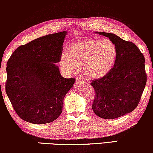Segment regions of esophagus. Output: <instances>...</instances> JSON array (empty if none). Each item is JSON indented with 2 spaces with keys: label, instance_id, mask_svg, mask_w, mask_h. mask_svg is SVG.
Instances as JSON below:
<instances>
[{
  "label": "esophagus",
  "instance_id": "esophagus-1",
  "mask_svg": "<svg viewBox=\"0 0 153 153\" xmlns=\"http://www.w3.org/2000/svg\"><path fill=\"white\" fill-rule=\"evenodd\" d=\"M83 81H84V79H82V78H80V77H77V78H76V83L83 82Z\"/></svg>",
  "mask_w": 153,
  "mask_h": 153
}]
</instances>
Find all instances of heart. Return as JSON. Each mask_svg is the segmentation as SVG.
I'll return each instance as SVG.
<instances>
[{"label":"heart","mask_w":153,"mask_h":153,"mask_svg":"<svg viewBox=\"0 0 153 153\" xmlns=\"http://www.w3.org/2000/svg\"><path fill=\"white\" fill-rule=\"evenodd\" d=\"M118 49L109 39H85L72 44L60 54L59 64L64 72L76 73L79 65L91 79H99L107 75L116 63Z\"/></svg>","instance_id":"1"}]
</instances>
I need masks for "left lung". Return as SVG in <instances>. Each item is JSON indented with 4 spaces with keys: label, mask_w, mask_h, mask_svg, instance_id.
Masks as SVG:
<instances>
[{
    "label": "left lung",
    "mask_w": 153,
    "mask_h": 153,
    "mask_svg": "<svg viewBox=\"0 0 153 153\" xmlns=\"http://www.w3.org/2000/svg\"><path fill=\"white\" fill-rule=\"evenodd\" d=\"M111 39L118 56L110 72L91 83L95 91L93 110L104 119L120 118L135 109L145 88V58L137 46L110 33L96 32Z\"/></svg>",
    "instance_id": "8db88e82"
}]
</instances>
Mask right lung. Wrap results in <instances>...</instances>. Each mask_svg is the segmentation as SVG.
Masks as SVG:
<instances>
[{
	"label": "right lung",
	"instance_id": "add662e5",
	"mask_svg": "<svg viewBox=\"0 0 153 153\" xmlns=\"http://www.w3.org/2000/svg\"><path fill=\"white\" fill-rule=\"evenodd\" d=\"M67 33L47 35L20 46L8 60L6 93L26 122L46 124L61 114L65 96L75 82L63 78L56 65Z\"/></svg>",
	"mask_w": 153,
	"mask_h": 153
}]
</instances>
